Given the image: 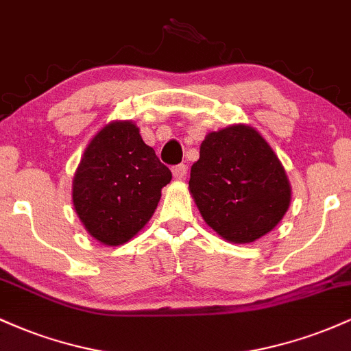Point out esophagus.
I'll return each mask as SVG.
<instances>
[{
    "label": "esophagus",
    "instance_id": "obj_1",
    "mask_svg": "<svg viewBox=\"0 0 351 351\" xmlns=\"http://www.w3.org/2000/svg\"><path fill=\"white\" fill-rule=\"evenodd\" d=\"M186 173H188L186 165H176V167H173V176H175L176 180H184L186 178Z\"/></svg>",
    "mask_w": 351,
    "mask_h": 351
}]
</instances>
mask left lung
Listing matches in <instances>:
<instances>
[{
	"instance_id": "1",
	"label": "left lung",
	"mask_w": 351,
	"mask_h": 351,
	"mask_svg": "<svg viewBox=\"0 0 351 351\" xmlns=\"http://www.w3.org/2000/svg\"><path fill=\"white\" fill-rule=\"evenodd\" d=\"M189 191L208 226L236 244L272 231L291 204L284 167L247 125L206 135L191 167Z\"/></svg>"
}]
</instances>
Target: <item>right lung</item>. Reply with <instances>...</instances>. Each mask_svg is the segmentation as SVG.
Segmentation results:
<instances>
[{
	"mask_svg": "<svg viewBox=\"0 0 351 351\" xmlns=\"http://www.w3.org/2000/svg\"><path fill=\"white\" fill-rule=\"evenodd\" d=\"M171 171L132 122L104 127L84 152L72 199L88 234L107 245L127 243L150 221Z\"/></svg>",
	"mask_w": 351,
	"mask_h": 351,
	"instance_id": "1",
	"label": "right lung"
}]
</instances>
